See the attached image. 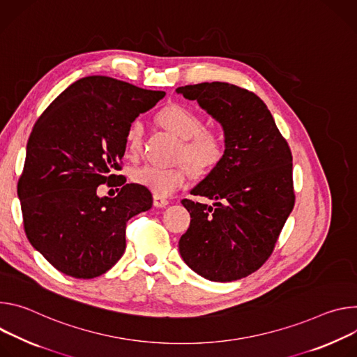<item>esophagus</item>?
<instances>
[{
  "label": "esophagus",
  "instance_id": "1",
  "mask_svg": "<svg viewBox=\"0 0 357 357\" xmlns=\"http://www.w3.org/2000/svg\"><path fill=\"white\" fill-rule=\"evenodd\" d=\"M153 204L155 206V207H166L167 204H169V200L166 199V197H163V195H158V194H154L153 195Z\"/></svg>",
  "mask_w": 357,
  "mask_h": 357
}]
</instances>
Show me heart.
Segmentation results:
<instances>
[{"instance_id":"obj_1","label":"heart","mask_w":357,"mask_h":357,"mask_svg":"<svg viewBox=\"0 0 357 357\" xmlns=\"http://www.w3.org/2000/svg\"><path fill=\"white\" fill-rule=\"evenodd\" d=\"M160 122L177 137L184 140L178 160H185L197 172H204L217 166L224 155L222 136L211 129H204L203 117L194 110L172 103L160 114ZM143 122L140 119L130 125L128 132V149L137 154L142 147ZM190 176V167L180 163L172 167L144 165L133 170L132 180L158 195H170L181 188Z\"/></svg>"}]
</instances>
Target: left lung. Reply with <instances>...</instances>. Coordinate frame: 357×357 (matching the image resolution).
Instances as JSON below:
<instances>
[{
  "label": "left lung",
  "instance_id": "obj_1",
  "mask_svg": "<svg viewBox=\"0 0 357 357\" xmlns=\"http://www.w3.org/2000/svg\"><path fill=\"white\" fill-rule=\"evenodd\" d=\"M176 92L215 119L225 143L221 162L190 191L215 203L181 202L191 221L180 255L206 280L245 278L271 257L294 208L291 149L266 105L244 88L203 82Z\"/></svg>",
  "mask_w": 357,
  "mask_h": 357
}]
</instances>
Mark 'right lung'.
<instances>
[{
  "label": "right lung",
  "mask_w": 357,
  "mask_h": 357,
  "mask_svg": "<svg viewBox=\"0 0 357 357\" xmlns=\"http://www.w3.org/2000/svg\"><path fill=\"white\" fill-rule=\"evenodd\" d=\"M165 95L95 75L73 82L39 116L17 188L26 238L62 273L91 280L109 271L125 252L126 222L151 208L150 191L123 176L116 197L96 190L122 170L135 119Z\"/></svg>",
  "instance_id": "1"
}]
</instances>
